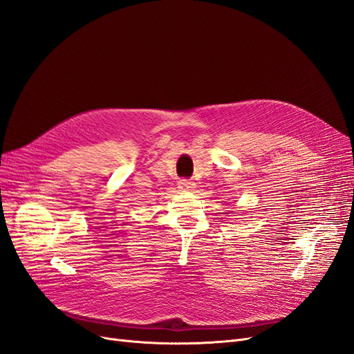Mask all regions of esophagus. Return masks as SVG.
<instances>
[{
    "label": "esophagus",
    "instance_id": "esophagus-1",
    "mask_svg": "<svg viewBox=\"0 0 354 354\" xmlns=\"http://www.w3.org/2000/svg\"><path fill=\"white\" fill-rule=\"evenodd\" d=\"M194 187H195L194 181H190L187 178H181L178 181V189H181V190H190V189H194Z\"/></svg>",
    "mask_w": 354,
    "mask_h": 354
}]
</instances>
